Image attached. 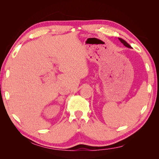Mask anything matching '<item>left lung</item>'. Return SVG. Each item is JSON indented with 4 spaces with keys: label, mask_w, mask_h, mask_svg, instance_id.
I'll list each match as a JSON object with an SVG mask.
<instances>
[{
    "label": "left lung",
    "mask_w": 159,
    "mask_h": 159,
    "mask_svg": "<svg viewBox=\"0 0 159 159\" xmlns=\"http://www.w3.org/2000/svg\"><path fill=\"white\" fill-rule=\"evenodd\" d=\"M119 40H120V42H121L122 43V44H123V45H124L125 46H126V47H127V48H131V46H130L126 41H125L123 39H122V38H119Z\"/></svg>",
    "instance_id": "obj_1"
}]
</instances>
